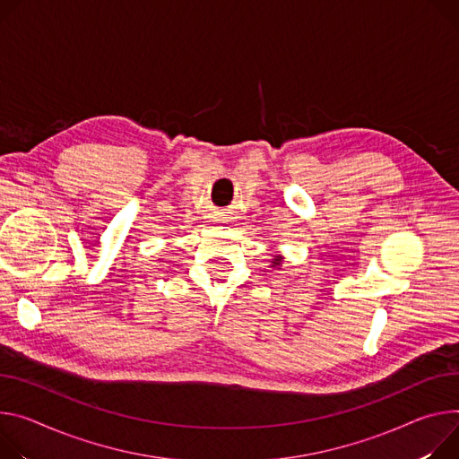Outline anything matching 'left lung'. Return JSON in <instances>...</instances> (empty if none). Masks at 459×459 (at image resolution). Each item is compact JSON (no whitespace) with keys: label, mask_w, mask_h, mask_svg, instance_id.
Segmentation results:
<instances>
[{"label":"left lung","mask_w":459,"mask_h":459,"mask_svg":"<svg viewBox=\"0 0 459 459\" xmlns=\"http://www.w3.org/2000/svg\"><path fill=\"white\" fill-rule=\"evenodd\" d=\"M281 264H283V256H281V255H274V256H273V260H271V265H269V267H273V269H280V267H281Z\"/></svg>","instance_id":"left-lung-1"}]
</instances>
